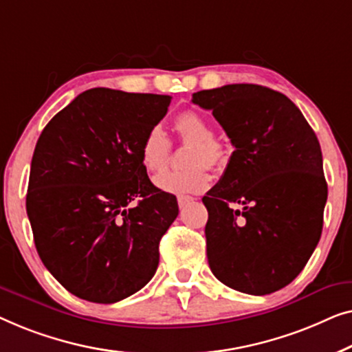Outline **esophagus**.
Segmentation results:
<instances>
[{"label":"esophagus","instance_id":"obj_1","mask_svg":"<svg viewBox=\"0 0 352 352\" xmlns=\"http://www.w3.org/2000/svg\"><path fill=\"white\" fill-rule=\"evenodd\" d=\"M191 201H192L191 197H188V196H178V199H177L178 207H180V209H183V207H185L186 204H190Z\"/></svg>","mask_w":352,"mask_h":352}]
</instances>
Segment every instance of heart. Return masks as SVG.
Wrapping results in <instances>:
<instances>
[{
	"label": "heart",
	"mask_w": 352,
	"mask_h": 352,
	"mask_svg": "<svg viewBox=\"0 0 352 352\" xmlns=\"http://www.w3.org/2000/svg\"><path fill=\"white\" fill-rule=\"evenodd\" d=\"M174 129L178 140L191 145L185 155L183 170H164L156 175L155 185L161 191L175 196L202 192L209 186L210 174L206 166L220 169L226 164L230 150L223 142L215 140L214 129L201 113L188 110L175 116ZM170 153V142L160 126H153L143 137L140 146L142 164L146 170L160 172L166 167Z\"/></svg>",
	"instance_id": "heart-1"
}]
</instances>
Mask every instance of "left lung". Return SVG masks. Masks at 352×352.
I'll list each match as a JSON object with an SVG mask.
<instances>
[{"label": "left lung", "instance_id": "left-lung-1", "mask_svg": "<svg viewBox=\"0 0 352 352\" xmlns=\"http://www.w3.org/2000/svg\"><path fill=\"white\" fill-rule=\"evenodd\" d=\"M234 146L202 197L207 258L231 289L266 295L301 273L322 232L327 182L318 137L284 94L228 84L192 94Z\"/></svg>", "mask_w": 352, "mask_h": 352}]
</instances>
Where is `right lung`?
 <instances>
[{
  "instance_id": "right-lung-1",
  "label": "right lung",
  "mask_w": 352,
  "mask_h": 352,
  "mask_svg": "<svg viewBox=\"0 0 352 352\" xmlns=\"http://www.w3.org/2000/svg\"><path fill=\"white\" fill-rule=\"evenodd\" d=\"M170 98L89 89L38 138L27 192L34 245L78 298L116 303L156 273L178 204L150 182L140 146Z\"/></svg>"
}]
</instances>
